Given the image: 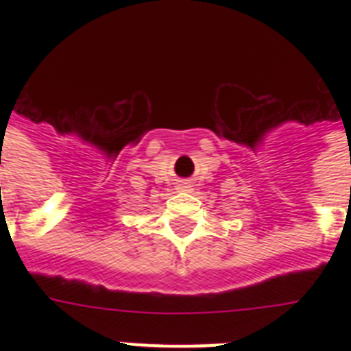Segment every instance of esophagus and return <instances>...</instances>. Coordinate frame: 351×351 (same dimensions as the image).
I'll use <instances>...</instances> for the list:
<instances>
[{
  "instance_id": "1",
  "label": "esophagus",
  "mask_w": 351,
  "mask_h": 351,
  "mask_svg": "<svg viewBox=\"0 0 351 351\" xmlns=\"http://www.w3.org/2000/svg\"><path fill=\"white\" fill-rule=\"evenodd\" d=\"M178 189H182V191H191V186H189V182H182V184H178Z\"/></svg>"
}]
</instances>
